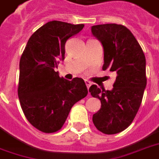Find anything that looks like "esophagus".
<instances>
[{"mask_svg": "<svg viewBox=\"0 0 159 159\" xmlns=\"http://www.w3.org/2000/svg\"><path fill=\"white\" fill-rule=\"evenodd\" d=\"M85 83H86V86H87L88 89H89V87L91 86V84H92V83H91L90 81H89V80H85Z\"/></svg>", "mask_w": 159, "mask_h": 159, "instance_id": "obj_1", "label": "esophagus"}]
</instances>
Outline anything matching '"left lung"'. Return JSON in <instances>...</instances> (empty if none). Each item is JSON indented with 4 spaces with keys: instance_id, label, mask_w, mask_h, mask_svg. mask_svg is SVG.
Wrapping results in <instances>:
<instances>
[{
    "instance_id": "obj_1",
    "label": "left lung",
    "mask_w": 159,
    "mask_h": 159,
    "mask_svg": "<svg viewBox=\"0 0 159 159\" xmlns=\"http://www.w3.org/2000/svg\"><path fill=\"white\" fill-rule=\"evenodd\" d=\"M91 33L103 47V70L117 74L111 90L92 85L89 91L100 99L93 123L103 134H115L127 128L136 116L146 86L145 57L134 34L117 24L93 25Z\"/></svg>"
}]
</instances>
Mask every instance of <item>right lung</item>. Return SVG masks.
I'll use <instances>...</instances> for the list:
<instances>
[{
	"label": "right lung",
	"instance_id": "right-lung-1",
	"mask_svg": "<svg viewBox=\"0 0 159 159\" xmlns=\"http://www.w3.org/2000/svg\"><path fill=\"white\" fill-rule=\"evenodd\" d=\"M84 25L52 20L33 33L20 61L18 95L27 120L43 133L61 129L73 105L88 95L82 78L60 77L57 68L64 60L65 43Z\"/></svg>",
	"mask_w": 159,
	"mask_h": 159
}]
</instances>
